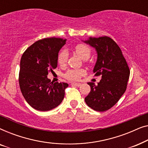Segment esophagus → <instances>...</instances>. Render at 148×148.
Segmentation results:
<instances>
[{
  "label": "esophagus",
  "mask_w": 148,
  "mask_h": 148,
  "mask_svg": "<svg viewBox=\"0 0 148 148\" xmlns=\"http://www.w3.org/2000/svg\"><path fill=\"white\" fill-rule=\"evenodd\" d=\"M71 84L73 85V86H77V87H79V86H82V84H79V83H72Z\"/></svg>",
  "instance_id": "34e87169"
}]
</instances>
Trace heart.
I'll list each match as a JSON object with an SVG mask.
<instances>
[{
  "label": "heart",
  "instance_id": "1",
  "mask_svg": "<svg viewBox=\"0 0 148 148\" xmlns=\"http://www.w3.org/2000/svg\"><path fill=\"white\" fill-rule=\"evenodd\" d=\"M75 52L77 55L84 60H87L90 57L92 50L88 45L84 44H79L75 48ZM69 54L66 50H62L59 52L58 56V62L60 66L66 65L68 61ZM86 70L83 69H69L64 75L66 79L71 81L79 80L82 76L86 74Z\"/></svg>",
  "mask_w": 148,
  "mask_h": 148
}]
</instances>
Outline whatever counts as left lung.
<instances>
[{"label":"left lung","mask_w":148,"mask_h":148,"mask_svg":"<svg viewBox=\"0 0 148 148\" xmlns=\"http://www.w3.org/2000/svg\"><path fill=\"white\" fill-rule=\"evenodd\" d=\"M84 42L96 48L98 58L94 73L95 76H102L98 85L88 83L91 91L85 102L93 110L104 112L114 106L126 91L130 70L120 47L112 38H90Z\"/></svg>","instance_id":"8db88e82"}]
</instances>
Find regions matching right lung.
I'll return each mask as SVG.
<instances>
[{"instance_id": "1", "label": "right lung", "mask_w": 148, "mask_h": 148, "mask_svg": "<svg viewBox=\"0 0 148 148\" xmlns=\"http://www.w3.org/2000/svg\"><path fill=\"white\" fill-rule=\"evenodd\" d=\"M65 42L59 38H44L27 48L21 56L20 90L26 102L36 110H52L63 100L69 85L52 83L47 75L57 67L58 52Z\"/></svg>"}]
</instances>
